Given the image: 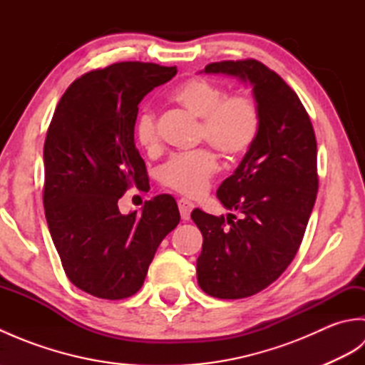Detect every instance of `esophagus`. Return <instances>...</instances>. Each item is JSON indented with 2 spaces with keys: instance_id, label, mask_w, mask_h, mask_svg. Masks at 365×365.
Returning a JSON list of instances; mask_svg holds the SVG:
<instances>
[{
  "instance_id": "obj_1",
  "label": "esophagus",
  "mask_w": 365,
  "mask_h": 365,
  "mask_svg": "<svg viewBox=\"0 0 365 365\" xmlns=\"http://www.w3.org/2000/svg\"><path fill=\"white\" fill-rule=\"evenodd\" d=\"M178 210H180V216H182V220H190V216H191V212L195 210V204L191 202V200H188V199H185V197H182L180 200H178Z\"/></svg>"
}]
</instances>
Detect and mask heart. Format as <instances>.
Returning <instances> with one entry per match:
<instances>
[{
    "label": "heart",
    "instance_id": "b5f03b06",
    "mask_svg": "<svg viewBox=\"0 0 365 365\" xmlns=\"http://www.w3.org/2000/svg\"><path fill=\"white\" fill-rule=\"evenodd\" d=\"M170 98L192 118L200 119L199 141L213 145L224 157H242L259 135V106L250 96H227L218 83L192 76L178 84ZM135 133L144 150L155 152L160 147L157 119L152 111L138 115ZM218 170L216 155L210 149H197L170 157L160 169V180L185 196L199 197Z\"/></svg>",
    "mask_w": 365,
    "mask_h": 365
}]
</instances>
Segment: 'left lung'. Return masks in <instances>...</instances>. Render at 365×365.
Returning a JSON list of instances; mask_svg holds the SVG:
<instances>
[{
  "instance_id": "1",
  "label": "left lung",
  "mask_w": 365,
  "mask_h": 365,
  "mask_svg": "<svg viewBox=\"0 0 365 365\" xmlns=\"http://www.w3.org/2000/svg\"><path fill=\"white\" fill-rule=\"evenodd\" d=\"M205 73H224L250 83L260 128L235 173L216 196L235 215L192 210L202 232L197 282L207 294L240 299L267 289L297 255L319 190L312 122L289 84L255 59L221 61Z\"/></svg>"
}]
</instances>
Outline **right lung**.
Instances as JSON below:
<instances>
[{"mask_svg":"<svg viewBox=\"0 0 365 365\" xmlns=\"http://www.w3.org/2000/svg\"><path fill=\"white\" fill-rule=\"evenodd\" d=\"M177 67L118 63L75 80L61 97L43 145V207L71 282L103 299L144 284L160 243L177 227L175 199L160 195L122 215L118 200L147 178L135 145L138 105Z\"/></svg>","mask_w":365,"mask_h":365,"instance_id":"1","label":"right lung"}]
</instances>
